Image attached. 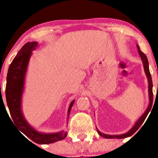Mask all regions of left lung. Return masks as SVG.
I'll list each match as a JSON object with an SVG mask.
<instances>
[{"label": "left lung", "mask_w": 158, "mask_h": 158, "mask_svg": "<svg viewBox=\"0 0 158 158\" xmlns=\"http://www.w3.org/2000/svg\"><path fill=\"white\" fill-rule=\"evenodd\" d=\"M138 51H139V55H140L141 58L142 60V62H143V66H144V69H145V73H146V76H147L148 78V81H149V95H150V104H149V107H148L147 110L145 111V113L142 116L140 117L139 120L137 121V123H135V125L134 126V127H132V129L131 131H129L127 133L123 134V135H104V134L101 133L100 131H99L97 130V132H98L99 135L100 136L104 137L105 139H124V138H127V137L131 136V135H133L134 133H135L138 129L141 127V125L142 124V123L144 122L145 119H146V116L148 115L149 112L150 111L152 108V105H153V82H152V77H151V74H150V69H149V63H148V59L147 57L146 56V54L144 53H142L141 51L140 48L138 46Z\"/></svg>", "instance_id": "left-lung-1"}]
</instances>
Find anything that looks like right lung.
<instances>
[{"label":"right lung","mask_w":158,"mask_h":158,"mask_svg":"<svg viewBox=\"0 0 158 158\" xmlns=\"http://www.w3.org/2000/svg\"><path fill=\"white\" fill-rule=\"evenodd\" d=\"M37 42L25 43L16 54L8 68L5 89L7 105L9 109L12 120L15 126L27 138L38 144H50L62 140L66 137V132L55 134L40 133L33 129L25 120L21 111V97L24 85V77L27 70L31 51L38 47ZM74 100L71 102L68 110V118Z\"/></svg>","instance_id":"right-lung-1"}]
</instances>
